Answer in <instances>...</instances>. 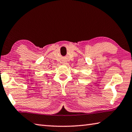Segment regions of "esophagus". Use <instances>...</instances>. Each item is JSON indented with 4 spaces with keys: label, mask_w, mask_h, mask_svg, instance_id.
<instances>
[{
    "label": "esophagus",
    "mask_w": 132,
    "mask_h": 132,
    "mask_svg": "<svg viewBox=\"0 0 132 132\" xmlns=\"http://www.w3.org/2000/svg\"><path fill=\"white\" fill-rule=\"evenodd\" d=\"M67 63V62H66V61H63V62H62V63H63V64H65L66 63Z\"/></svg>",
    "instance_id": "1"
}]
</instances>
